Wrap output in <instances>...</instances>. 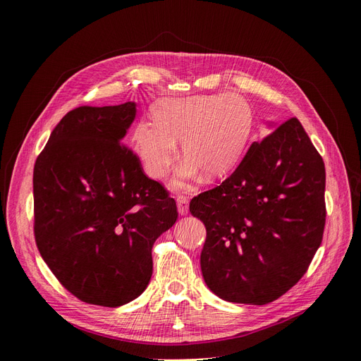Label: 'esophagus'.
<instances>
[{"label": "esophagus", "mask_w": 361, "mask_h": 361, "mask_svg": "<svg viewBox=\"0 0 361 361\" xmlns=\"http://www.w3.org/2000/svg\"><path fill=\"white\" fill-rule=\"evenodd\" d=\"M176 203H178L179 214L180 215H187L188 214V203H190V199L187 197V195H178Z\"/></svg>", "instance_id": "34e87169"}]
</instances>
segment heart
I'll return each instance as SVG.
<instances>
[{"mask_svg": "<svg viewBox=\"0 0 361 361\" xmlns=\"http://www.w3.org/2000/svg\"><path fill=\"white\" fill-rule=\"evenodd\" d=\"M154 122L141 120L134 128V147L146 173L162 179L178 158L180 141L183 164L174 178L185 187L195 178H216L241 157L253 128V111L238 94H203L162 99L154 108Z\"/></svg>", "mask_w": 361, "mask_h": 361, "instance_id": "heart-1", "label": "heart"}]
</instances>
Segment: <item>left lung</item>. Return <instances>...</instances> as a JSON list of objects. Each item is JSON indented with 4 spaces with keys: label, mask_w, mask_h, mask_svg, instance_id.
Instances as JSON below:
<instances>
[{
    "label": "left lung",
    "mask_w": 361,
    "mask_h": 361,
    "mask_svg": "<svg viewBox=\"0 0 361 361\" xmlns=\"http://www.w3.org/2000/svg\"><path fill=\"white\" fill-rule=\"evenodd\" d=\"M324 194L322 157L297 117L251 145L231 176L190 203L206 227L207 288L262 305L297 285L322 243Z\"/></svg>",
    "instance_id": "obj_1"
}]
</instances>
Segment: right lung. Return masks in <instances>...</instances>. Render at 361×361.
<instances>
[{"mask_svg": "<svg viewBox=\"0 0 361 361\" xmlns=\"http://www.w3.org/2000/svg\"><path fill=\"white\" fill-rule=\"evenodd\" d=\"M135 104L78 106L54 128L35 164V238L76 298L118 307L147 288L152 247L176 223V202L122 143Z\"/></svg>", "mask_w": 361, "mask_h": 361, "instance_id": "obj_1", "label": "right lung"}]
</instances>
